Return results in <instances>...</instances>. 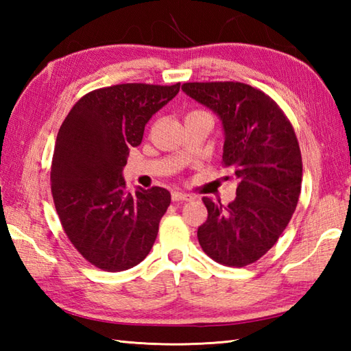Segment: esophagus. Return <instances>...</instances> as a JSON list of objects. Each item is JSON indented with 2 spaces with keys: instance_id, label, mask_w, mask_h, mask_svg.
Listing matches in <instances>:
<instances>
[{
  "instance_id": "obj_1",
  "label": "esophagus",
  "mask_w": 351,
  "mask_h": 351,
  "mask_svg": "<svg viewBox=\"0 0 351 351\" xmlns=\"http://www.w3.org/2000/svg\"><path fill=\"white\" fill-rule=\"evenodd\" d=\"M191 199H193V196L187 195V193H182L180 190L171 191V200H173V202H189V200H191Z\"/></svg>"
}]
</instances>
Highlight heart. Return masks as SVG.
Returning <instances> with one entry per match:
<instances>
[{"mask_svg": "<svg viewBox=\"0 0 351 351\" xmlns=\"http://www.w3.org/2000/svg\"><path fill=\"white\" fill-rule=\"evenodd\" d=\"M191 114H210V113H206L205 110H199L197 108V110H191L187 116H191Z\"/></svg>", "mask_w": 351, "mask_h": 351, "instance_id": "b5f03b06", "label": "heart"}]
</instances>
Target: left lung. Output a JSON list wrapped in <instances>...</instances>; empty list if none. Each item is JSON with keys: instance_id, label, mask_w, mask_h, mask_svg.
<instances>
[{"instance_id": "left-lung-1", "label": "left lung", "mask_w": 351, "mask_h": 351, "mask_svg": "<svg viewBox=\"0 0 351 351\" xmlns=\"http://www.w3.org/2000/svg\"><path fill=\"white\" fill-rule=\"evenodd\" d=\"M182 90L219 114L221 164L240 180L228 206L202 199L208 217L199 244L221 265H250L279 240L299 202L303 164L294 128L274 99L249 84L184 83Z\"/></svg>"}]
</instances>
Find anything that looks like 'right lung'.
I'll list each match as a JSON object with an SVG mask.
<instances>
[{
	"label": "right lung",
	"mask_w": 351,
	"mask_h": 351,
	"mask_svg": "<svg viewBox=\"0 0 351 351\" xmlns=\"http://www.w3.org/2000/svg\"><path fill=\"white\" fill-rule=\"evenodd\" d=\"M171 86L126 83L86 93L66 116L51 162V193L68 240L104 271L140 264L170 205L166 189L131 195L122 170L145 125L173 99Z\"/></svg>",
	"instance_id": "1"
}]
</instances>
